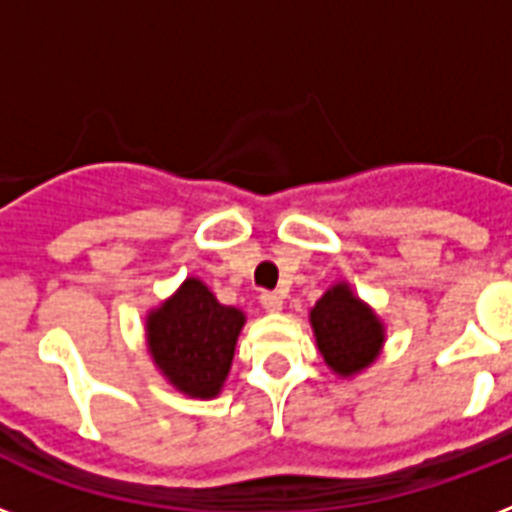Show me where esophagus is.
<instances>
[{"mask_svg":"<svg viewBox=\"0 0 512 512\" xmlns=\"http://www.w3.org/2000/svg\"><path fill=\"white\" fill-rule=\"evenodd\" d=\"M260 305H263L268 313H279L281 308H284V297H281L279 292H263V295H260Z\"/></svg>","mask_w":512,"mask_h":512,"instance_id":"1","label":"esophagus"}]
</instances>
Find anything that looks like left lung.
Listing matches in <instances>:
<instances>
[{
  "instance_id": "obj_1",
  "label": "left lung",
  "mask_w": 512,
  "mask_h": 512,
  "mask_svg": "<svg viewBox=\"0 0 512 512\" xmlns=\"http://www.w3.org/2000/svg\"><path fill=\"white\" fill-rule=\"evenodd\" d=\"M311 327L321 356L340 377H353L372 366L385 342V327L377 313L358 300L345 281H337L313 305Z\"/></svg>"
}]
</instances>
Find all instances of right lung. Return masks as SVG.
I'll return each instance as SVG.
<instances>
[{"label":"right lung","mask_w":512,"mask_h":512,"mask_svg":"<svg viewBox=\"0 0 512 512\" xmlns=\"http://www.w3.org/2000/svg\"><path fill=\"white\" fill-rule=\"evenodd\" d=\"M244 313L220 305L199 279H185L170 300L146 316L148 353L180 393L215 398L231 372Z\"/></svg>","instance_id":"add662e5"}]
</instances>
